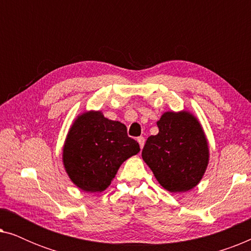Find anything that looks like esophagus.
Masks as SVG:
<instances>
[{"instance_id":"34e87169","label":"esophagus","mask_w":251,"mask_h":251,"mask_svg":"<svg viewBox=\"0 0 251 251\" xmlns=\"http://www.w3.org/2000/svg\"><path fill=\"white\" fill-rule=\"evenodd\" d=\"M137 142H138L140 149H143L144 144H145V138H144V137H138V138H137Z\"/></svg>"}]
</instances>
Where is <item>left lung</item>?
<instances>
[{"label":"left lung","instance_id":"1","mask_svg":"<svg viewBox=\"0 0 251 251\" xmlns=\"http://www.w3.org/2000/svg\"><path fill=\"white\" fill-rule=\"evenodd\" d=\"M159 133L150 136L142 156L161 186L186 192L203 177L209 161L203 129L190 112H166L157 121Z\"/></svg>","mask_w":251,"mask_h":251}]
</instances>
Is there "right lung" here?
Here are the masks:
<instances>
[{
  "instance_id": "add662e5",
  "label": "right lung",
  "mask_w": 251,
  "mask_h": 251,
  "mask_svg": "<svg viewBox=\"0 0 251 251\" xmlns=\"http://www.w3.org/2000/svg\"><path fill=\"white\" fill-rule=\"evenodd\" d=\"M140 151L130 138L126 126L106 119L101 112L77 116L68 131L63 162L71 180L85 192H102L111 184L119 168Z\"/></svg>"
}]
</instances>
